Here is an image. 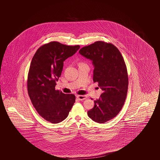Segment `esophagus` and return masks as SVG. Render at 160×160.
I'll return each instance as SVG.
<instances>
[{"mask_svg": "<svg viewBox=\"0 0 160 160\" xmlns=\"http://www.w3.org/2000/svg\"><path fill=\"white\" fill-rule=\"evenodd\" d=\"M77 98L78 99V100L82 101V100H84V99H86L88 97H87L86 95H77Z\"/></svg>", "mask_w": 160, "mask_h": 160, "instance_id": "34e87169", "label": "esophagus"}]
</instances>
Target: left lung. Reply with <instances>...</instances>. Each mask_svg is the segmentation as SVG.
<instances>
[{
	"label": "left lung",
	"mask_w": 160,
	"mask_h": 160,
	"mask_svg": "<svg viewBox=\"0 0 160 160\" xmlns=\"http://www.w3.org/2000/svg\"><path fill=\"white\" fill-rule=\"evenodd\" d=\"M79 53L92 61L93 80L103 91L88 115L93 121L103 123L114 118L124 104L128 86L125 63L116 47L103 41L83 47Z\"/></svg>",
	"instance_id": "left-lung-1"
}]
</instances>
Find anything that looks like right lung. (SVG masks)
<instances>
[{
	"label": "right lung",
	"mask_w": 160,
	"mask_h": 160,
	"mask_svg": "<svg viewBox=\"0 0 160 160\" xmlns=\"http://www.w3.org/2000/svg\"><path fill=\"white\" fill-rule=\"evenodd\" d=\"M80 46L52 41L40 47L34 54L28 76V91L39 114L52 123L63 121L76 101L73 94L55 90L63 62L76 53Z\"/></svg>",
	"instance_id": "obj_1"
}]
</instances>
